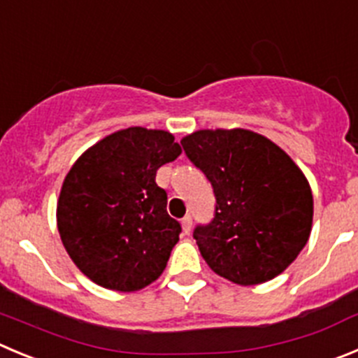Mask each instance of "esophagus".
<instances>
[{
  "instance_id": "34e87169",
  "label": "esophagus",
  "mask_w": 358,
  "mask_h": 358,
  "mask_svg": "<svg viewBox=\"0 0 358 358\" xmlns=\"http://www.w3.org/2000/svg\"><path fill=\"white\" fill-rule=\"evenodd\" d=\"M182 229H183V233H185V235H189L190 231H192V217L190 215H185L182 219Z\"/></svg>"
}]
</instances>
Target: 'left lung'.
Listing matches in <instances>:
<instances>
[{"mask_svg": "<svg viewBox=\"0 0 358 358\" xmlns=\"http://www.w3.org/2000/svg\"><path fill=\"white\" fill-rule=\"evenodd\" d=\"M212 182L215 217L194 238L206 265L240 286L285 272L313 228V192L295 160L247 129H203L182 139Z\"/></svg>", "mask_w": 358, "mask_h": 358, "instance_id": "obj_1", "label": "left lung"}]
</instances>
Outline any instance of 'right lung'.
I'll use <instances>...</instances> for the list:
<instances>
[{"mask_svg":"<svg viewBox=\"0 0 358 358\" xmlns=\"http://www.w3.org/2000/svg\"><path fill=\"white\" fill-rule=\"evenodd\" d=\"M180 153L168 130L129 127L90 146L66 173L56 224L70 259L95 285L132 293L162 275L182 228L155 175Z\"/></svg>","mask_w":358,"mask_h":358,"instance_id":"right-lung-1","label":"right lung"}]
</instances>
